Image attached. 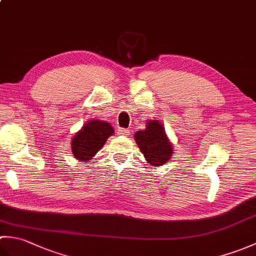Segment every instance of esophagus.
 I'll list each match as a JSON object with an SVG mask.
<instances>
[{
  "mask_svg": "<svg viewBox=\"0 0 256 256\" xmlns=\"http://www.w3.org/2000/svg\"><path fill=\"white\" fill-rule=\"evenodd\" d=\"M118 135H122V136H128V135H130V130L118 128Z\"/></svg>",
  "mask_w": 256,
  "mask_h": 256,
  "instance_id": "34e87169",
  "label": "esophagus"
}]
</instances>
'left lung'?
Segmentation results:
<instances>
[{"mask_svg":"<svg viewBox=\"0 0 256 256\" xmlns=\"http://www.w3.org/2000/svg\"><path fill=\"white\" fill-rule=\"evenodd\" d=\"M134 140L148 166L165 165L174 154L172 143L158 120H148L144 130L135 132Z\"/></svg>","mask_w":256,"mask_h":256,"instance_id":"1","label":"left lung"}]
</instances>
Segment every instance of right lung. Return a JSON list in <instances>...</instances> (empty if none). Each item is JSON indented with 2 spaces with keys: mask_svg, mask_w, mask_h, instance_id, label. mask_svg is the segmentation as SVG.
<instances>
[{
  "mask_svg": "<svg viewBox=\"0 0 256 256\" xmlns=\"http://www.w3.org/2000/svg\"><path fill=\"white\" fill-rule=\"evenodd\" d=\"M113 134L114 130L108 122L96 118L90 120L72 140V152L74 158L80 162L91 160Z\"/></svg>",
  "mask_w": 256,
  "mask_h": 256,
  "instance_id": "obj_1",
  "label": "right lung"
}]
</instances>
